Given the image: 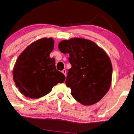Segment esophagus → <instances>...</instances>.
Listing matches in <instances>:
<instances>
[{"label":"esophagus","instance_id":"esophagus-1","mask_svg":"<svg viewBox=\"0 0 134 134\" xmlns=\"http://www.w3.org/2000/svg\"><path fill=\"white\" fill-rule=\"evenodd\" d=\"M62 72L64 74V75L66 76V69H63L62 71Z\"/></svg>","mask_w":134,"mask_h":134}]
</instances>
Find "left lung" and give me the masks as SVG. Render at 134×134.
Wrapping results in <instances>:
<instances>
[{
    "mask_svg": "<svg viewBox=\"0 0 134 134\" xmlns=\"http://www.w3.org/2000/svg\"><path fill=\"white\" fill-rule=\"evenodd\" d=\"M58 48L69 54L72 67L65 83L72 96L84 105L99 101L111 84L112 64L105 51L93 41L79 38L62 41Z\"/></svg>",
    "mask_w": 134,
    "mask_h": 134,
    "instance_id": "8db88e82",
    "label": "left lung"
}]
</instances>
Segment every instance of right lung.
Returning a JSON list of instances; mask_svg holds the SVG:
<instances>
[{
  "label": "right lung",
  "mask_w": 134,
  "mask_h": 134,
  "mask_svg": "<svg viewBox=\"0 0 134 134\" xmlns=\"http://www.w3.org/2000/svg\"><path fill=\"white\" fill-rule=\"evenodd\" d=\"M54 44L51 38L40 39L18 56L12 71L13 79L26 97L41 98L50 93L53 86L64 82L65 75L57 71L55 59L50 57Z\"/></svg>",
  "instance_id": "obj_1"
}]
</instances>
